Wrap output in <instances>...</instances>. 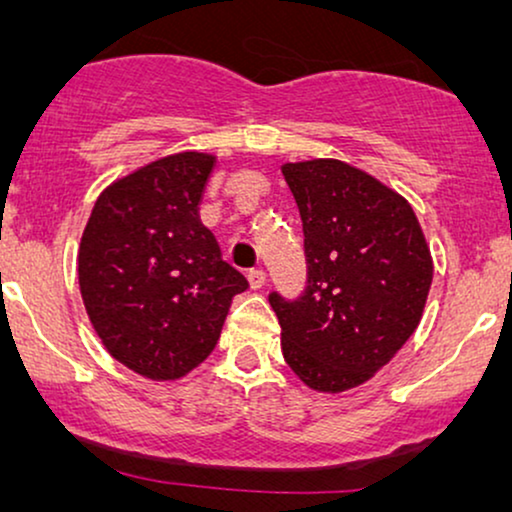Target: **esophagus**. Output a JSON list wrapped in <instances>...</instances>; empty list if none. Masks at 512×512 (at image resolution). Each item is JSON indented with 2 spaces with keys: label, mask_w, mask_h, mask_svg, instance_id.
<instances>
[{
  "label": "esophagus",
  "mask_w": 512,
  "mask_h": 512,
  "mask_svg": "<svg viewBox=\"0 0 512 512\" xmlns=\"http://www.w3.org/2000/svg\"><path fill=\"white\" fill-rule=\"evenodd\" d=\"M247 279H249L251 289L256 291V289H261V286L265 284V272L261 268H254V270L247 272Z\"/></svg>",
  "instance_id": "34e87169"
}]
</instances>
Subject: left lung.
<instances>
[{
  "instance_id": "8db88e82",
  "label": "left lung",
  "mask_w": 512,
  "mask_h": 512,
  "mask_svg": "<svg viewBox=\"0 0 512 512\" xmlns=\"http://www.w3.org/2000/svg\"><path fill=\"white\" fill-rule=\"evenodd\" d=\"M303 221L305 289L272 291L289 368L310 389H352L415 333L433 265L401 195L340 160L282 167Z\"/></svg>"
}]
</instances>
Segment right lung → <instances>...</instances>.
I'll use <instances>...</instances> for the list:
<instances>
[{
    "label": "right lung",
    "instance_id": "1",
    "mask_svg": "<svg viewBox=\"0 0 512 512\" xmlns=\"http://www.w3.org/2000/svg\"><path fill=\"white\" fill-rule=\"evenodd\" d=\"M214 156L177 153L111 184L79 249V286L107 352L151 380H177L219 342L247 279L221 258L198 205Z\"/></svg>",
    "mask_w": 512,
    "mask_h": 512
}]
</instances>
